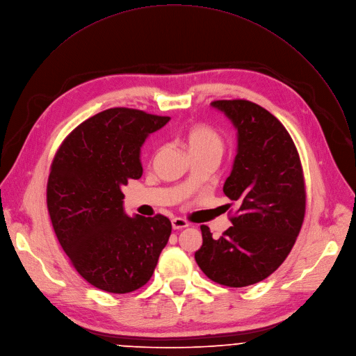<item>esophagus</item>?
Segmentation results:
<instances>
[{
	"label": "esophagus",
	"instance_id": "obj_1",
	"mask_svg": "<svg viewBox=\"0 0 356 356\" xmlns=\"http://www.w3.org/2000/svg\"><path fill=\"white\" fill-rule=\"evenodd\" d=\"M171 223H172V229L174 230H182V229L189 226V223L185 219H182V218H175V219L171 220Z\"/></svg>",
	"mask_w": 356,
	"mask_h": 356
}]
</instances>
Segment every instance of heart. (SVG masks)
<instances>
[{
    "label": "heart",
    "mask_w": 356,
    "mask_h": 356,
    "mask_svg": "<svg viewBox=\"0 0 356 356\" xmlns=\"http://www.w3.org/2000/svg\"><path fill=\"white\" fill-rule=\"evenodd\" d=\"M181 138L192 159L206 156L220 159L225 149L222 134L207 123L191 124L184 130Z\"/></svg>",
    "instance_id": "heart-1"
}]
</instances>
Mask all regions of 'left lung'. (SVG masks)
Wrapping results in <instances>:
<instances>
[{"mask_svg": "<svg viewBox=\"0 0 356 356\" xmlns=\"http://www.w3.org/2000/svg\"><path fill=\"white\" fill-rule=\"evenodd\" d=\"M211 105L238 131L233 171L223 186L237 210L233 226L218 240L200 226L203 243L195 259L210 280L244 288L273 273L296 243L306 213L303 167L289 131L270 112L247 99Z\"/></svg>", "mask_w": 356, "mask_h": 356, "instance_id": "left-lung-1", "label": "left lung"}]
</instances>
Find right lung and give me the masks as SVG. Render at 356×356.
Masks as SVG:
<instances>
[{"instance_id": "obj_1", "label": "right lung", "mask_w": 356, "mask_h": 356, "mask_svg": "<svg viewBox=\"0 0 356 356\" xmlns=\"http://www.w3.org/2000/svg\"><path fill=\"white\" fill-rule=\"evenodd\" d=\"M170 116L111 108L87 119L58 147L46 202L56 237L71 265L108 293L145 286L171 234L163 215L129 218L122 188L143 174L140 147Z\"/></svg>"}]
</instances>
